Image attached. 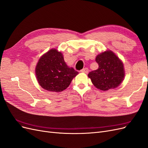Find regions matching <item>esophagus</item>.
Segmentation results:
<instances>
[{"mask_svg":"<svg viewBox=\"0 0 148 148\" xmlns=\"http://www.w3.org/2000/svg\"><path fill=\"white\" fill-rule=\"evenodd\" d=\"M82 72L83 73H88L89 72V70L88 68H84V69H83L82 70H81Z\"/></svg>","mask_w":148,"mask_h":148,"instance_id":"1","label":"esophagus"}]
</instances>
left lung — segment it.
<instances>
[{
	"mask_svg": "<svg viewBox=\"0 0 148 148\" xmlns=\"http://www.w3.org/2000/svg\"><path fill=\"white\" fill-rule=\"evenodd\" d=\"M99 68L88 74L92 84L102 91H107L119 86L122 82L125 73L123 65L117 56L108 51L96 58Z\"/></svg>",
	"mask_w": 148,
	"mask_h": 148,
	"instance_id": "1",
	"label": "left lung"
}]
</instances>
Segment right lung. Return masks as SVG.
<instances>
[{"label":"right lung","instance_id":"add662e5","mask_svg":"<svg viewBox=\"0 0 148 148\" xmlns=\"http://www.w3.org/2000/svg\"><path fill=\"white\" fill-rule=\"evenodd\" d=\"M78 73L66 65L62 53L56 49H51L43 55L36 67V75L39 84L52 92L64 91Z\"/></svg>","mask_w":148,"mask_h":148}]
</instances>
